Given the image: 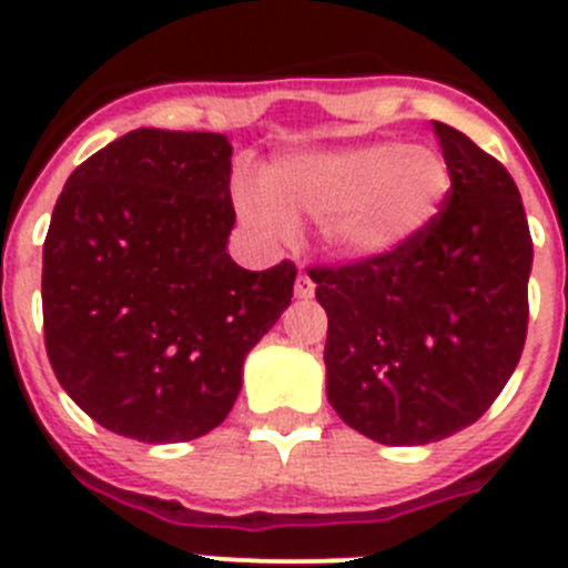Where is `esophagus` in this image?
Returning a JSON list of instances; mask_svg holds the SVG:
<instances>
[{"label":"esophagus","instance_id":"esophagus-1","mask_svg":"<svg viewBox=\"0 0 568 568\" xmlns=\"http://www.w3.org/2000/svg\"><path fill=\"white\" fill-rule=\"evenodd\" d=\"M295 295H298V298H313L315 295V281L310 278L307 273H301L298 278H295Z\"/></svg>","mask_w":568,"mask_h":568}]
</instances>
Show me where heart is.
<instances>
[{
    "label": "heart",
    "mask_w": 568,
    "mask_h": 568,
    "mask_svg": "<svg viewBox=\"0 0 568 568\" xmlns=\"http://www.w3.org/2000/svg\"><path fill=\"white\" fill-rule=\"evenodd\" d=\"M261 184L241 182L233 193L241 224L261 241H290L295 222L313 219L335 258L381 261L429 233L453 175L426 144L378 142L287 155Z\"/></svg>",
    "instance_id": "heart-1"
}]
</instances>
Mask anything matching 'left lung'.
<instances>
[{
    "mask_svg": "<svg viewBox=\"0 0 568 568\" xmlns=\"http://www.w3.org/2000/svg\"><path fill=\"white\" fill-rule=\"evenodd\" d=\"M453 190L393 258L310 270L327 310V398L386 446L444 440L480 418L518 366L531 235L518 184L469 135L433 122Z\"/></svg>",
    "mask_w": 568,
    "mask_h": 568,
    "instance_id": "obj_1",
    "label": "left lung"
}]
</instances>
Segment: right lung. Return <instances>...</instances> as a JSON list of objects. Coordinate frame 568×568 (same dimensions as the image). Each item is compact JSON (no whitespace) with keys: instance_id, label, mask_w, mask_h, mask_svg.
Segmentation results:
<instances>
[{"instance_id":"right-lung-1","label":"right lung","mask_w":568,"mask_h":568,"mask_svg":"<svg viewBox=\"0 0 568 568\" xmlns=\"http://www.w3.org/2000/svg\"><path fill=\"white\" fill-rule=\"evenodd\" d=\"M230 159L222 133L139 128L64 182L42 253L44 346L64 393L110 433L207 435L290 307V261L250 273L230 258Z\"/></svg>"}]
</instances>
